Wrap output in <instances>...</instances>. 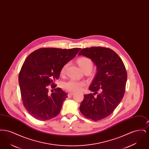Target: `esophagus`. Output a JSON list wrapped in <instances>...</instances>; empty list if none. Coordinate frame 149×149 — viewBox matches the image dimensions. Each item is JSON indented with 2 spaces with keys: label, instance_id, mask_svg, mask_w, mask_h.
Wrapping results in <instances>:
<instances>
[{
  "label": "esophagus",
  "instance_id": "obj_1",
  "mask_svg": "<svg viewBox=\"0 0 149 149\" xmlns=\"http://www.w3.org/2000/svg\"><path fill=\"white\" fill-rule=\"evenodd\" d=\"M74 94V93H68V97H72L73 95Z\"/></svg>",
  "mask_w": 149,
  "mask_h": 149
}]
</instances>
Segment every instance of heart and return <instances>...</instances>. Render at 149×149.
I'll return each mask as SVG.
<instances>
[{
	"mask_svg": "<svg viewBox=\"0 0 149 149\" xmlns=\"http://www.w3.org/2000/svg\"><path fill=\"white\" fill-rule=\"evenodd\" d=\"M77 63L79 65L81 69L83 71L90 70H92L93 66V64L92 60L85 57H81L79 58L77 60ZM68 63L64 64L61 69V74L64 75L65 73L66 69L68 66ZM85 83L84 81H79L75 80H70L64 83L63 85V88L67 91L70 92H77L80 91L83 89L85 86Z\"/></svg>",
	"mask_w": 149,
	"mask_h": 149,
	"instance_id": "obj_1",
	"label": "heart"
}]
</instances>
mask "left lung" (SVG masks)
<instances>
[{"label":"left lung","instance_id":"8db88e82","mask_svg":"<svg viewBox=\"0 0 149 149\" xmlns=\"http://www.w3.org/2000/svg\"><path fill=\"white\" fill-rule=\"evenodd\" d=\"M78 55L91 58L97 69L89 89L94 93L84 95L80 111L87 118L101 120L113 113L123 97L127 78L125 65L113 50L106 47L83 49Z\"/></svg>","mask_w":149,"mask_h":149}]
</instances>
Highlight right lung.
Instances as JSON below:
<instances>
[{
    "label": "right lung",
    "instance_id": "obj_1",
    "mask_svg": "<svg viewBox=\"0 0 149 149\" xmlns=\"http://www.w3.org/2000/svg\"><path fill=\"white\" fill-rule=\"evenodd\" d=\"M80 49L41 48L26 58L18 81L23 106L33 117L40 120H49L60 112L68 94L60 88L50 93L49 85H52V88L56 86L54 81L59 78L62 67Z\"/></svg>",
    "mask_w": 149,
    "mask_h": 149
}]
</instances>
